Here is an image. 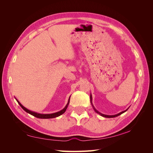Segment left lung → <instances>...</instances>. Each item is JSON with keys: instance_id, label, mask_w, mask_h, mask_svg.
Here are the masks:
<instances>
[{"instance_id": "1", "label": "left lung", "mask_w": 153, "mask_h": 153, "mask_svg": "<svg viewBox=\"0 0 153 153\" xmlns=\"http://www.w3.org/2000/svg\"><path fill=\"white\" fill-rule=\"evenodd\" d=\"M90 98H91V104H92V96H91H91H90ZM92 106H93V108H94V110L96 111V112H97L98 114H100L101 116H103V117H108V118H112V117H117V116H118V115H121V114H122L123 113H124V112H126V111L128 110H124V111H123V112H120L119 114H116V115H105V114H101V113H100L98 111H97L95 108H94V106L92 105Z\"/></svg>"}]
</instances>
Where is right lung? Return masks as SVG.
I'll use <instances>...</instances> for the list:
<instances>
[{
	"mask_svg": "<svg viewBox=\"0 0 153 153\" xmlns=\"http://www.w3.org/2000/svg\"><path fill=\"white\" fill-rule=\"evenodd\" d=\"M18 101V104H19L20 105L21 107L24 109L26 112L29 113L30 114H31L32 115H33V116L36 117H38V118H39V119H51V118H55V117H57L58 116H59V115H62V114H64V112H66V108H68V106L69 103V101H68V103H67L66 106L64 107V109H62V110L59 111V112H56V113H53V114H38V113H36V112H32V111H30L28 109H27L26 108H25L24 106H23L19 101H18V100H16Z\"/></svg>",
	"mask_w": 153,
	"mask_h": 153,
	"instance_id": "right-lung-1",
	"label": "right lung"
}]
</instances>
